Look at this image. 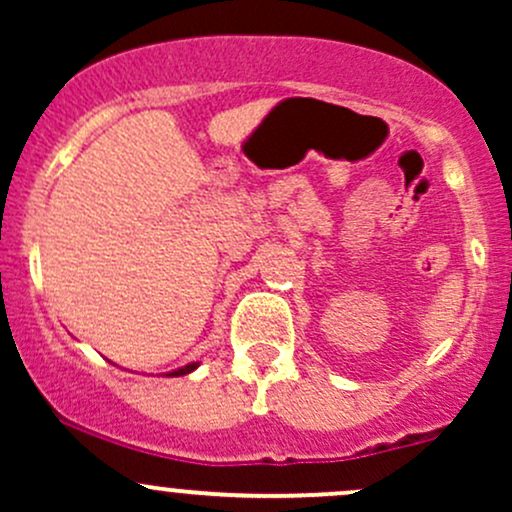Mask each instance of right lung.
<instances>
[{
	"mask_svg": "<svg viewBox=\"0 0 512 512\" xmlns=\"http://www.w3.org/2000/svg\"><path fill=\"white\" fill-rule=\"evenodd\" d=\"M199 366V363H187L185 368H178V370H173V373H168L170 378H178V375H187V373H192V370H195Z\"/></svg>",
	"mask_w": 512,
	"mask_h": 512,
	"instance_id": "right-lung-1",
	"label": "right lung"
}]
</instances>
